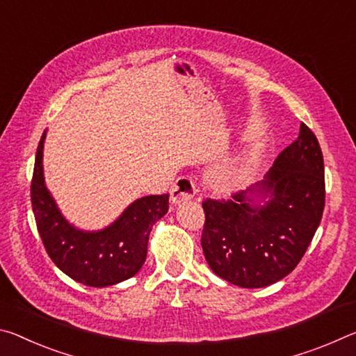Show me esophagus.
Listing matches in <instances>:
<instances>
[{
  "label": "esophagus",
  "instance_id": "obj_1",
  "mask_svg": "<svg viewBox=\"0 0 356 356\" xmlns=\"http://www.w3.org/2000/svg\"><path fill=\"white\" fill-rule=\"evenodd\" d=\"M195 191L197 188H195L194 179L188 177V175L177 178V181H175L173 188L170 191L172 203H181V202L191 200L192 197L195 195Z\"/></svg>",
  "mask_w": 356,
  "mask_h": 356
}]
</instances>
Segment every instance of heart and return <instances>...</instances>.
Instances as JSON below:
<instances>
[{"label":"heart","mask_w":356,"mask_h":356,"mask_svg":"<svg viewBox=\"0 0 356 356\" xmlns=\"http://www.w3.org/2000/svg\"><path fill=\"white\" fill-rule=\"evenodd\" d=\"M255 164L254 156L246 154L229 161L213 173V183L222 191H232L246 181Z\"/></svg>","instance_id":"heart-1"}]
</instances>
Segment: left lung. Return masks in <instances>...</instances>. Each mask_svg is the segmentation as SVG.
Here are the masks:
<instances>
[{
  "label": "left lung",
  "mask_w": 356,
  "mask_h": 356,
  "mask_svg": "<svg viewBox=\"0 0 356 356\" xmlns=\"http://www.w3.org/2000/svg\"><path fill=\"white\" fill-rule=\"evenodd\" d=\"M325 168L305 123L265 179L232 199H205L202 249L214 275L244 289L266 287L295 270L322 220ZM252 196L266 203L255 206Z\"/></svg>",
  "instance_id": "obj_1"
}]
</instances>
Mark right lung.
Returning a JSON list of instances; mask_svg holds the SVG:
<instances>
[{
    "mask_svg": "<svg viewBox=\"0 0 356 356\" xmlns=\"http://www.w3.org/2000/svg\"><path fill=\"white\" fill-rule=\"evenodd\" d=\"M38 145L31 203L38 232L51 261L69 277L90 287H107L136 276L147 259L151 227L168 211V194L142 197L107 229L83 232L63 218L45 188L42 149Z\"/></svg>",
    "mask_w": 356,
    "mask_h": 356,
    "instance_id": "right-lung-1",
    "label": "right lung"
}]
</instances>
